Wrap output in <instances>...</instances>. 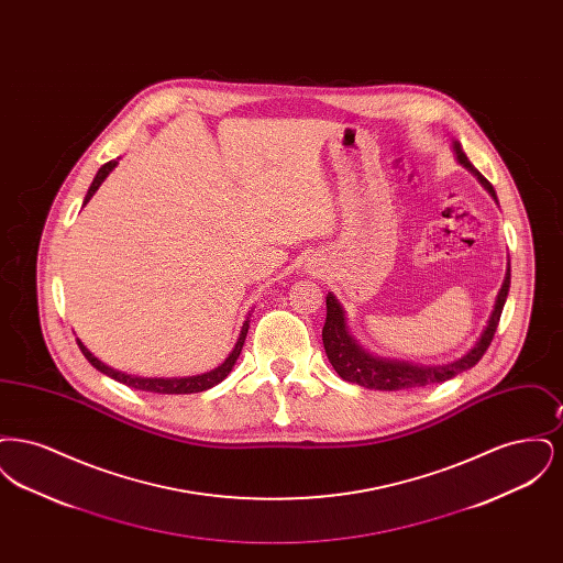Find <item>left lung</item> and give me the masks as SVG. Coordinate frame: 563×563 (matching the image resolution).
<instances>
[{"instance_id": "8db88e82", "label": "left lung", "mask_w": 563, "mask_h": 563, "mask_svg": "<svg viewBox=\"0 0 563 563\" xmlns=\"http://www.w3.org/2000/svg\"><path fill=\"white\" fill-rule=\"evenodd\" d=\"M455 156L460 164H464L468 170H473L477 175V179L482 181L485 189L496 198V191L492 188V184L483 177L482 173L471 164L466 158V154L460 150V145L454 143ZM510 287V264L507 268L505 283L500 287V294L496 299L494 312L487 321V327L483 329L479 342L475 344V349L468 354H464L460 361L450 363V365H441V367H418V365H409V363H397V361H382L374 358L372 354L363 352L356 346V342L349 335L346 329V319L344 312L338 303V299L333 295H327V321L322 327V344L324 352L333 365V369L344 377L346 382L372 388V390H407V388H420V386H429V384H439L445 379H452L454 375L462 374L471 367H475L482 361L485 350L489 349L494 333L498 329L500 314L507 301Z\"/></svg>"}]
</instances>
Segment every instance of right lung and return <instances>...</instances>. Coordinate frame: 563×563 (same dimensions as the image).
Here are the masks:
<instances>
[{"label":"right lung","mask_w":563,"mask_h":563,"mask_svg":"<svg viewBox=\"0 0 563 563\" xmlns=\"http://www.w3.org/2000/svg\"><path fill=\"white\" fill-rule=\"evenodd\" d=\"M115 164H118V162L109 161L108 164H103V166L99 168V173H97L92 186L88 188V194H86V198H84V205L92 198V194L106 181V177H108L109 173H111V168H113ZM246 331H249V319L242 324L241 338H239L236 346L232 350V354H230L217 369H213V372L202 375H191V377H134V375L122 374V372H115V369H111L108 365H103L97 356H92V354L88 352V349L81 344L80 340H78V346H80L81 354L88 358V363H90L92 367H97L101 374L118 379L120 384H126V386H131V388L145 390V393H158V395H191V393L209 390V388H213L219 382H223V379L228 377V374H230L232 367H234V363H236V358L241 356Z\"/></svg>","instance_id":"1"}]
</instances>
